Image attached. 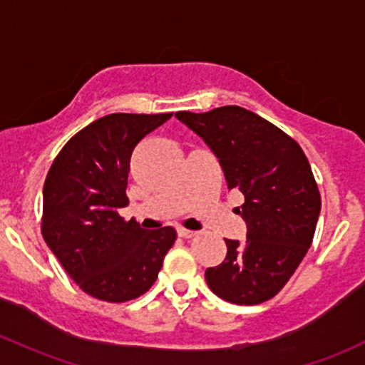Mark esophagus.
Masks as SVG:
<instances>
[{
	"instance_id": "esophagus-1",
	"label": "esophagus",
	"mask_w": 365,
	"mask_h": 365,
	"mask_svg": "<svg viewBox=\"0 0 365 365\" xmlns=\"http://www.w3.org/2000/svg\"><path fill=\"white\" fill-rule=\"evenodd\" d=\"M195 234H197V232H194V230H187V228H183V227H180V228H178V235H180V237H183V239H190V237H194Z\"/></svg>"
}]
</instances>
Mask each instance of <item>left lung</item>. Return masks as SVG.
Here are the masks:
<instances>
[{
	"label": "left lung",
	"instance_id": "left-lung-1",
	"mask_svg": "<svg viewBox=\"0 0 365 365\" xmlns=\"http://www.w3.org/2000/svg\"><path fill=\"white\" fill-rule=\"evenodd\" d=\"M175 115L220 159L228 189L246 199L235 207L246 222V241L225 239V259L206 268L207 286L235 305L267 302L291 279L314 239L320 194L310 164L293 138L242 107Z\"/></svg>",
	"mask_w": 365,
	"mask_h": 365
}]
</instances>
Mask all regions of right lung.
Wrapping results in <instances>:
<instances>
[{"mask_svg": "<svg viewBox=\"0 0 365 365\" xmlns=\"http://www.w3.org/2000/svg\"><path fill=\"white\" fill-rule=\"evenodd\" d=\"M173 114H109L58 152L43 187V237L86 294L110 303L150 289L176 239L173 227L145 230L118 211L137 143Z\"/></svg>", "mask_w": 365, "mask_h": 365, "instance_id": "obj_1", "label": "right lung"}]
</instances>
